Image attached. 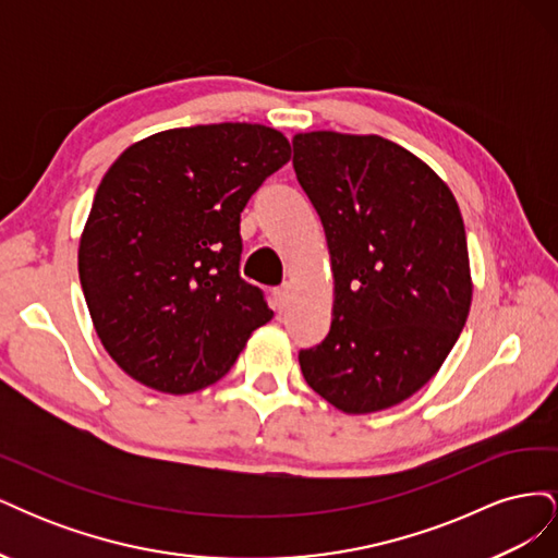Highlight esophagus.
<instances>
[{
    "mask_svg": "<svg viewBox=\"0 0 558 558\" xmlns=\"http://www.w3.org/2000/svg\"><path fill=\"white\" fill-rule=\"evenodd\" d=\"M272 298H275V307L277 310H286V305H289V302H291V286H281V289H275Z\"/></svg>",
    "mask_w": 558,
    "mask_h": 558,
    "instance_id": "obj_1",
    "label": "esophagus"
}]
</instances>
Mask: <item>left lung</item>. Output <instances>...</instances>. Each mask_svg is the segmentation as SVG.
<instances>
[{
  "label": "left lung",
  "instance_id": "8db88e82",
  "mask_svg": "<svg viewBox=\"0 0 558 558\" xmlns=\"http://www.w3.org/2000/svg\"><path fill=\"white\" fill-rule=\"evenodd\" d=\"M335 279L324 342L300 351L314 391L347 414L393 408L442 367L472 302L461 209L430 167L377 134L293 137Z\"/></svg>",
  "mask_w": 558,
  "mask_h": 558
}]
</instances>
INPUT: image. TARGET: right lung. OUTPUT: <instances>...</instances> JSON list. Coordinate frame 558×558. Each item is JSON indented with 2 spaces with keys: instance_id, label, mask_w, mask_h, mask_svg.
<instances>
[{
  "instance_id": "obj_1",
  "label": "right lung",
  "mask_w": 558,
  "mask_h": 558,
  "mask_svg": "<svg viewBox=\"0 0 558 558\" xmlns=\"http://www.w3.org/2000/svg\"><path fill=\"white\" fill-rule=\"evenodd\" d=\"M291 160L275 128H174L128 146L95 193L78 277L99 342L162 393L221 379L275 312L240 277V214Z\"/></svg>"
}]
</instances>
